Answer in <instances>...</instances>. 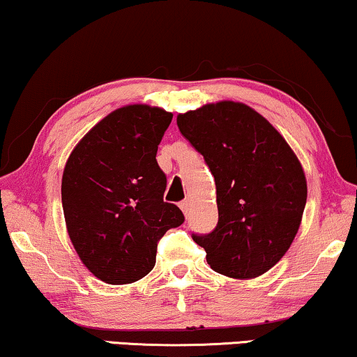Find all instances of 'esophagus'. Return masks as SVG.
I'll use <instances>...</instances> for the list:
<instances>
[{
  "label": "esophagus",
  "instance_id": "obj_1",
  "mask_svg": "<svg viewBox=\"0 0 357 357\" xmlns=\"http://www.w3.org/2000/svg\"><path fill=\"white\" fill-rule=\"evenodd\" d=\"M180 209H182L185 216H188L190 209H192V203H190V199H185V202L180 203Z\"/></svg>",
  "mask_w": 357,
  "mask_h": 357
}]
</instances>
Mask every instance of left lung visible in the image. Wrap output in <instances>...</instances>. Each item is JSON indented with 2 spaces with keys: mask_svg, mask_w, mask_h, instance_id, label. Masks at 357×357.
<instances>
[{
  "mask_svg": "<svg viewBox=\"0 0 357 357\" xmlns=\"http://www.w3.org/2000/svg\"><path fill=\"white\" fill-rule=\"evenodd\" d=\"M216 182L219 221L193 236L219 275L253 280L289 250L307 202L301 160L282 135L242 102L219 100L177 115Z\"/></svg>",
  "mask_w": 357,
  "mask_h": 357,
  "instance_id": "left-lung-1",
  "label": "left lung"
}]
</instances>
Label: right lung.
I'll list each match as a JSON object with an SVG mask.
<instances>
[{
	"label": "right lung",
	"mask_w": 357,
	"mask_h": 357,
	"mask_svg": "<svg viewBox=\"0 0 357 357\" xmlns=\"http://www.w3.org/2000/svg\"><path fill=\"white\" fill-rule=\"evenodd\" d=\"M172 114L123 105L79 139L66 160L61 203L66 231L87 270L107 284H131L155 265L158 242L183 222L164 202L167 180L155 160Z\"/></svg>",
	"instance_id": "obj_1"
}]
</instances>
